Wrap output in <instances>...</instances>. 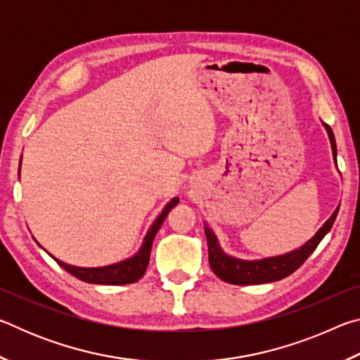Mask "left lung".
I'll return each mask as SVG.
<instances>
[{
  "instance_id": "left-lung-1",
  "label": "left lung",
  "mask_w": 360,
  "mask_h": 360,
  "mask_svg": "<svg viewBox=\"0 0 360 360\" xmlns=\"http://www.w3.org/2000/svg\"><path fill=\"white\" fill-rule=\"evenodd\" d=\"M326 129L330 138L332 150L335 155V162H337V144H335V136L330 127L326 124ZM338 210L333 211V214L328 217V221L322 225L318 233H316L307 245H303L297 251H292L289 254L279 255V257L264 259V260H238L233 257H229L222 252L221 246L216 240L214 233H212L210 227H205L206 240H208V254H210V266L211 270L216 273L217 278H221L222 281L236 284V285H251V284H264V283H273L279 281L285 276H289L294 273L297 268L303 265V262L307 260L309 255L314 252V249L318 248L321 240L327 235V231L332 229V225L337 219Z\"/></svg>"
}]
</instances>
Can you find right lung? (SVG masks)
<instances>
[{"label":"right lung","mask_w":360,"mask_h":360,"mask_svg":"<svg viewBox=\"0 0 360 360\" xmlns=\"http://www.w3.org/2000/svg\"><path fill=\"white\" fill-rule=\"evenodd\" d=\"M178 198H173L172 202H168L163 211L158 214L155 219V222L152 224V227L149 229L148 235H146L144 243L141 249H139L138 254L135 257L127 259L120 264L115 265H109V266H101V268H81V266H71L66 265L63 262H60L56 259L57 264L70 273V275L76 276L77 279H81L84 283H90V284H106V285H124V284H131L136 283L138 279H141L143 275L146 273V268L149 265V257H150V248H152V241H154L155 235L158 229L162 227L163 221L168 214V211L173 208V206L178 203Z\"/></svg>","instance_id":"1"}]
</instances>
